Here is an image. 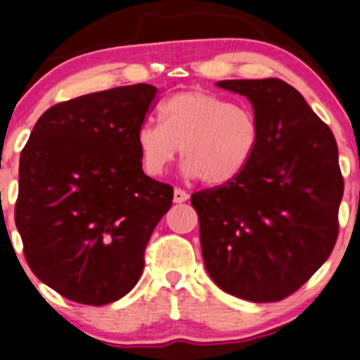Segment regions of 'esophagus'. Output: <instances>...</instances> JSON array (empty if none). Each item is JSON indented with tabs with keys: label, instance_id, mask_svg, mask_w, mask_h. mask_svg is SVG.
I'll return each instance as SVG.
<instances>
[{
	"label": "esophagus",
	"instance_id": "34e87169",
	"mask_svg": "<svg viewBox=\"0 0 360 360\" xmlns=\"http://www.w3.org/2000/svg\"><path fill=\"white\" fill-rule=\"evenodd\" d=\"M189 199V194L186 193L184 189H181V188H176L174 189V202L176 204H181V202H186Z\"/></svg>",
	"mask_w": 360,
	"mask_h": 360
}]
</instances>
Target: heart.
I'll list each match as a JSON object with an SVG mask.
<instances>
[{"mask_svg":"<svg viewBox=\"0 0 360 360\" xmlns=\"http://www.w3.org/2000/svg\"><path fill=\"white\" fill-rule=\"evenodd\" d=\"M159 117L161 122H144L136 133L148 176L165 174L181 149L189 176L222 186L243 174L256 156L261 139L256 115L209 91L172 94L159 106Z\"/></svg>","mask_w":360,"mask_h":360,"instance_id":"obj_1","label":"heart"}]
</instances>
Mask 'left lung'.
I'll return each instance as SVG.
<instances>
[{"mask_svg": "<svg viewBox=\"0 0 360 360\" xmlns=\"http://www.w3.org/2000/svg\"><path fill=\"white\" fill-rule=\"evenodd\" d=\"M261 127L256 156L231 183L198 191L204 264L227 294L277 302L327 261L339 234L344 177L330 127L285 81L229 79Z\"/></svg>", "mask_w": 360, "mask_h": 360, "instance_id": "left-lung-1", "label": "left lung"}]
</instances>
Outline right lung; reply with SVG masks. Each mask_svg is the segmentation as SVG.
I'll return each mask as SVG.
<instances>
[{
	"label": "right lung",
	"mask_w": 360,
	"mask_h": 360,
	"mask_svg": "<svg viewBox=\"0 0 360 360\" xmlns=\"http://www.w3.org/2000/svg\"><path fill=\"white\" fill-rule=\"evenodd\" d=\"M151 84L54 104L20 158L15 222L33 274L72 302L104 306L134 288L174 191L144 174L136 133Z\"/></svg>",
	"instance_id": "obj_1"
}]
</instances>
